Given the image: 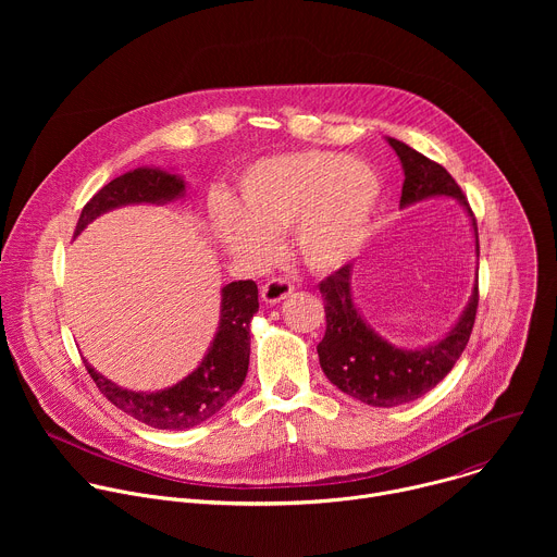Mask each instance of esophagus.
I'll return each mask as SVG.
<instances>
[{
    "mask_svg": "<svg viewBox=\"0 0 557 557\" xmlns=\"http://www.w3.org/2000/svg\"><path fill=\"white\" fill-rule=\"evenodd\" d=\"M293 293V284L284 277H273L262 286V299L267 304H280L282 299H286Z\"/></svg>",
    "mask_w": 557,
    "mask_h": 557,
    "instance_id": "esophagus-1",
    "label": "esophagus"
}]
</instances>
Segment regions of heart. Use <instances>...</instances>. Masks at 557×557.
<instances>
[{
	"mask_svg": "<svg viewBox=\"0 0 557 557\" xmlns=\"http://www.w3.org/2000/svg\"><path fill=\"white\" fill-rule=\"evenodd\" d=\"M379 196L376 172L357 158L326 149L280 153L237 178V205L211 202V231L245 269L269 264L277 253L275 235L288 231L304 267L333 271L361 249Z\"/></svg>",
	"mask_w": 557,
	"mask_h": 557,
	"instance_id": "1",
	"label": "heart"
}]
</instances>
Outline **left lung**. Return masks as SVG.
<instances>
[{"mask_svg":"<svg viewBox=\"0 0 557 557\" xmlns=\"http://www.w3.org/2000/svg\"><path fill=\"white\" fill-rule=\"evenodd\" d=\"M387 143L399 156L406 174L401 207L434 196L456 198L471 218L475 253H479V224L449 172L401 140L387 138ZM350 275L352 267L346 264L320 284L326 333L317 346V355H320L324 374L352 399L374 408H394L419 399L447 376L462 355L473 329L475 308H479V280L473 284L471 299L460 320L441 342L419 350H406L387 344L363 322L352 301Z\"/></svg>","mask_w":557,"mask_h":557,"instance_id":"1","label":"left lung"}]
</instances>
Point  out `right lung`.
<instances>
[{
	"label": "right lung",
	"mask_w": 557,
	"mask_h": 557,
	"mask_svg": "<svg viewBox=\"0 0 557 557\" xmlns=\"http://www.w3.org/2000/svg\"><path fill=\"white\" fill-rule=\"evenodd\" d=\"M185 196V181L176 174L138 168L101 187L78 215L74 235L82 233L101 213L125 205H163ZM258 284L253 280L231 282L222 288L220 326L200 366L176 385L158 392L123 389L88 361V374L106 399L156 430H187L222 410L243 387L251 355V317L258 312Z\"/></svg>",
	"instance_id": "right-lung-1"
}]
</instances>
